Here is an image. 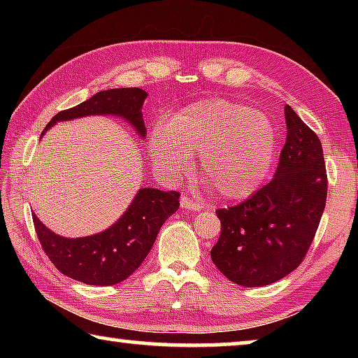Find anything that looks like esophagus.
<instances>
[{
  "label": "esophagus",
  "instance_id": "34e87169",
  "mask_svg": "<svg viewBox=\"0 0 358 358\" xmlns=\"http://www.w3.org/2000/svg\"><path fill=\"white\" fill-rule=\"evenodd\" d=\"M180 205H181V208L189 210V211H199V210L202 208V203H199V202L194 201V199H189V197H186V196H183V197L180 199Z\"/></svg>",
  "mask_w": 358,
  "mask_h": 358
}]
</instances>
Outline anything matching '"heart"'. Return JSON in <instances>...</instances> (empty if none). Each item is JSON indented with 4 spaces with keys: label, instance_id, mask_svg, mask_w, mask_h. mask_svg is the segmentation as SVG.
<instances>
[{
    "label": "heart",
    "instance_id": "1",
    "mask_svg": "<svg viewBox=\"0 0 358 358\" xmlns=\"http://www.w3.org/2000/svg\"><path fill=\"white\" fill-rule=\"evenodd\" d=\"M155 167L178 180L199 155V171L229 201H243L268 175L276 153V129L259 110L226 99H205L173 115L150 137Z\"/></svg>",
    "mask_w": 358,
    "mask_h": 358
}]
</instances>
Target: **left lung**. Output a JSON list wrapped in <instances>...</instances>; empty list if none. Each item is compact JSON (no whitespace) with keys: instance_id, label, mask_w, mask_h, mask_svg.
<instances>
[{"instance_id":"1","label":"left lung","mask_w":358,"mask_h":358,"mask_svg":"<svg viewBox=\"0 0 358 358\" xmlns=\"http://www.w3.org/2000/svg\"><path fill=\"white\" fill-rule=\"evenodd\" d=\"M284 117L287 137L270 183L235 207L216 210L221 235L211 260L238 286H266L294 271L325 208L322 145L292 107H284Z\"/></svg>"}]
</instances>
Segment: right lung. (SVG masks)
Wrapping results in <instances>:
<instances>
[{
  "label": "right lung",
  "mask_w": 358,
  "mask_h": 358,
  "mask_svg": "<svg viewBox=\"0 0 358 358\" xmlns=\"http://www.w3.org/2000/svg\"><path fill=\"white\" fill-rule=\"evenodd\" d=\"M147 93L141 88H113L59 112L42 136L58 121L90 115H113L129 123L141 138L147 136L142 107ZM180 207L177 191L141 187L123 215L110 227L88 237L66 238L52 232L33 215L36 234L52 264L63 275L90 286H113L124 281L142 265L155 245L157 232Z\"/></svg>",
  "instance_id": "add662e5"
}]
</instances>
